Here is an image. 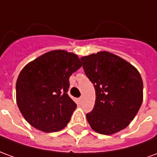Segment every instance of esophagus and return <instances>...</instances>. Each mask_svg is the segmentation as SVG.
<instances>
[{
	"instance_id": "esophagus-1",
	"label": "esophagus",
	"mask_w": 157,
	"mask_h": 157,
	"mask_svg": "<svg viewBox=\"0 0 157 157\" xmlns=\"http://www.w3.org/2000/svg\"><path fill=\"white\" fill-rule=\"evenodd\" d=\"M79 100H80V101H82V100H83V97H80V98H79Z\"/></svg>"
}]
</instances>
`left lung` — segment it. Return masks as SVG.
<instances>
[{
	"label": "left lung",
	"mask_w": 157,
	"mask_h": 157,
	"mask_svg": "<svg viewBox=\"0 0 157 157\" xmlns=\"http://www.w3.org/2000/svg\"><path fill=\"white\" fill-rule=\"evenodd\" d=\"M81 60L96 92L94 108L86 114L90 126L107 135L125 128L143 101V82L137 69L107 51L83 56Z\"/></svg>",
	"instance_id": "obj_1"
}]
</instances>
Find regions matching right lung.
I'll return each mask as SVG.
<instances>
[{
  "label": "right lung",
  "instance_id": "right-lung-1",
  "mask_svg": "<svg viewBox=\"0 0 157 157\" xmlns=\"http://www.w3.org/2000/svg\"><path fill=\"white\" fill-rule=\"evenodd\" d=\"M82 67L76 55L47 52L22 69L16 83L19 110L33 127L50 133L67 125L76 104L67 94L69 79Z\"/></svg>",
  "mask_w": 157,
  "mask_h": 157
}]
</instances>
